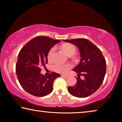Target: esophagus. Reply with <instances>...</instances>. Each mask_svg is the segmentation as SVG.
<instances>
[{
	"mask_svg": "<svg viewBox=\"0 0 122 122\" xmlns=\"http://www.w3.org/2000/svg\"><path fill=\"white\" fill-rule=\"evenodd\" d=\"M61 77H65V78L68 77V76L67 75H61Z\"/></svg>",
	"mask_w": 122,
	"mask_h": 122,
	"instance_id": "obj_1",
	"label": "esophagus"
}]
</instances>
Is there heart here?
Wrapping results in <instances>:
<instances>
[{"instance_id":"b5f03b06","label":"heart","mask_w":122,"mask_h":122,"mask_svg":"<svg viewBox=\"0 0 122 122\" xmlns=\"http://www.w3.org/2000/svg\"><path fill=\"white\" fill-rule=\"evenodd\" d=\"M61 48L68 56L73 55L76 52L75 47L71 44H63L61 46ZM54 51V48H51L48 51V54H47V59L49 61H51L53 60ZM71 68L72 65L71 63H56L53 66L54 70L57 73L60 74L67 73Z\"/></svg>"}]
</instances>
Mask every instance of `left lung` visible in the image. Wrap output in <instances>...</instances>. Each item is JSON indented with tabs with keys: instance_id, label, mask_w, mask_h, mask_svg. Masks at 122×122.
Masks as SVG:
<instances>
[{
	"instance_id": "8db88e82",
	"label": "left lung",
	"mask_w": 122,
	"mask_h": 122,
	"mask_svg": "<svg viewBox=\"0 0 122 122\" xmlns=\"http://www.w3.org/2000/svg\"><path fill=\"white\" fill-rule=\"evenodd\" d=\"M76 45L80 50L81 60L73 69L78 74L75 86H68L71 95L86 97L94 94L100 87L106 73V61L102 51L97 47L86 39L63 40ZM83 76L82 80L80 75Z\"/></svg>"
}]
</instances>
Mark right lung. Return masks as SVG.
<instances>
[{
  "instance_id": "add662e5",
  "label": "right lung",
  "mask_w": 122,
  "mask_h": 122,
  "mask_svg": "<svg viewBox=\"0 0 122 122\" xmlns=\"http://www.w3.org/2000/svg\"><path fill=\"white\" fill-rule=\"evenodd\" d=\"M60 41L48 36H38L20 50L16 64V74L20 85L29 94L42 97L53 91V82L60 75L55 72L48 76L42 75L40 67H45L48 63V51Z\"/></svg>"
}]
</instances>
